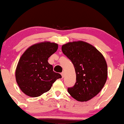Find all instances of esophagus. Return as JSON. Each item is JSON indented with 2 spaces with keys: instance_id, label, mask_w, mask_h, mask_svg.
<instances>
[{
  "instance_id": "34e87169",
  "label": "esophagus",
  "mask_w": 124,
  "mask_h": 124,
  "mask_svg": "<svg viewBox=\"0 0 124 124\" xmlns=\"http://www.w3.org/2000/svg\"><path fill=\"white\" fill-rule=\"evenodd\" d=\"M61 75H62V78H63V77H64V72H62V73H61Z\"/></svg>"
}]
</instances>
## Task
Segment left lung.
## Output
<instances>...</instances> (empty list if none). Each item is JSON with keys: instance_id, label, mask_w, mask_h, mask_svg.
Returning a JSON list of instances; mask_svg holds the SVG:
<instances>
[{"instance_id": "1", "label": "left lung", "mask_w": 124, "mask_h": 124, "mask_svg": "<svg viewBox=\"0 0 124 124\" xmlns=\"http://www.w3.org/2000/svg\"><path fill=\"white\" fill-rule=\"evenodd\" d=\"M64 55L75 67L76 82L68 91L79 101H87L101 90L107 78L104 58L93 45L83 41L68 42L62 46Z\"/></svg>"}]
</instances>
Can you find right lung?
<instances>
[{
  "instance_id": "1",
  "label": "right lung",
  "mask_w": 124,
  "mask_h": 124,
  "mask_svg": "<svg viewBox=\"0 0 124 124\" xmlns=\"http://www.w3.org/2000/svg\"><path fill=\"white\" fill-rule=\"evenodd\" d=\"M58 48L57 44L41 42L31 46L23 54L16 70V79L24 93L32 97L41 96L62 78L54 72L53 66L48 62Z\"/></svg>"
}]
</instances>
